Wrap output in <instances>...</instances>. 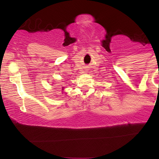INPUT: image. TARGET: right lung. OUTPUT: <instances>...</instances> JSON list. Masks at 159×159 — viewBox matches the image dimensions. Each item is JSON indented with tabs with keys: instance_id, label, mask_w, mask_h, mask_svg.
I'll use <instances>...</instances> for the list:
<instances>
[{
	"instance_id": "1",
	"label": "right lung",
	"mask_w": 159,
	"mask_h": 159,
	"mask_svg": "<svg viewBox=\"0 0 159 159\" xmlns=\"http://www.w3.org/2000/svg\"><path fill=\"white\" fill-rule=\"evenodd\" d=\"M62 90H63V91L65 90V87H62Z\"/></svg>"
}]
</instances>
